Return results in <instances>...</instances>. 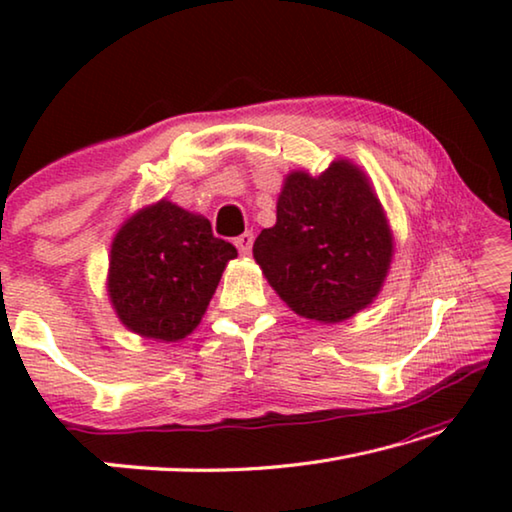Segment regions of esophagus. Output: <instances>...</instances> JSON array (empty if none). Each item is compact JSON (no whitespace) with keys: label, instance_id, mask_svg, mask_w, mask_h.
<instances>
[{"label":"esophagus","instance_id":"obj_1","mask_svg":"<svg viewBox=\"0 0 512 512\" xmlns=\"http://www.w3.org/2000/svg\"><path fill=\"white\" fill-rule=\"evenodd\" d=\"M253 232H250V230H246L244 232V235H239L237 239H235V246L239 248V253L241 255H248L250 253V248H253Z\"/></svg>","mask_w":512,"mask_h":512}]
</instances>
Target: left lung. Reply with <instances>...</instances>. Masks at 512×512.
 <instances>
[{
  "instance_id": "obj_1",
  "label": "left lung",
  "mask_w": 512,
  "mask_h": 512,
  "mask_svg": "<svg viewBox=\"0 0 512 512\" xmlns=\"http://www.w3.org/2000/svg\"><path fill=\"white\" fill-rule=\"evenodd\" d=\"M255 262L296 314L339 323L370 305L393 257V239L368 178L348 160L311 178L293 171L277 221L259 232Z\"/></svg>"
}]
</instances>
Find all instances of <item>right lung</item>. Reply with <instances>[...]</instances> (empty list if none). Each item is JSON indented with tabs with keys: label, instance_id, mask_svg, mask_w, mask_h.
Listing matches in <instances>:
<instances>
[{
	"label": "right lung",
	"instance_id": "add662e5",
	"mask_svg": "<svg viewBox=\"0 0 512 512\" xmlns=\"http://www.w3.org/2000/svg\"><path fill=\"white\" fill-rule=\"evenodd\" d=\"M237 248L207 219L169 201L144 207L110 248L108 291L121 323L160 341H180L201 323Z\"/></svg>",
	"mask_w": 512,
	"mask_h": 512
}]
</instances>
